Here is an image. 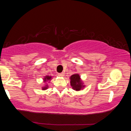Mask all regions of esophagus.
Segmentation results:
<instances>
[{
  "instance_id": "obj_1",
  "label": "esophagus",
  "mask_w": 131,
  "mask_h": 131,
  "mask_svg": "<svg viewBox=\"0 0 131 131\" xmlns=\"http://www.w3.org/2000/svg\"><path fill=\"white\" fill-rule=\"evenodd\" d=\"M58 76H64V73H58Z\"/></svg>"
}]
</instances>
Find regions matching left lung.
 Instances as JSON below:
<instances>
[{"mask_svg": "<svg viewBox=\"0 0 131 131\" xmlns=\"http://www.w3.org/2000/svg\"><path fill=\"white\" fill-rule=\"evenodd\" d=\"M70 83L71 85L74 90L76 91H80V90L84 87L82 85V82L80 80V76L79 74H74L72 75L70 77Z\"/></svg>", "mask_w": 131, "mask_h": 131, "instance_id": "1", "label": "left lung"}]
</instances>
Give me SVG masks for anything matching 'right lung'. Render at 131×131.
<instances>
[{
  "label": "right lung",
  "mask_w": 131,
  "mask_h": 131,
  "mask_svg": "<svg viewBox=\"0 0 131 131\" xmlns=\"http://www.w3.org/2000/svg\"><path fill=\"white\" fill-rule=\"evenodd\" d=\"M51 78H52L51 76H46V77H45V78H44V81H46L47 80H50V79H51ZM47 88V87H45V88H42V89L43 90H46Z\"/></svg>",
  "instance_id": "obj_1"
}]
</instances>
